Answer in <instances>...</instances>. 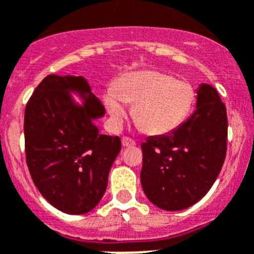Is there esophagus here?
<instances>
[{"instance_id": "1", "label": "esophagus", "mask_w": 254, "mask_h": 254, "mask_svg": "<svg viewBox=\"0 0 254 254\" xmlns=\"http://www.w3.org/2000/svg\"><path fill=\"white\" fill-rule=\"evenodd\" d=\"M122 145L126 146V148H128V146H133L135 145V141L129 137H123L122 139Z\"/></svg>"}]
</instances>
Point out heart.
Returning <instances> with one entry per match:
<instances>
[{"label": "heart", "mask_w": 254, "mask_h": 254, "mask_svg": "<svg viewBox=\"0 0 254 254\" xmlns=\"http://www.w3.org/2000/svg\"><path fill=\"white\" fill-rule=\"evenodd\" d=\"M123 102L133 104L132 118L148 135H165L187 119L196 91L187 81L158 71H136L119 77L105 94V105L115 126L127 115Z\"/></svg>", "instance_id": "1"}]
</instances>
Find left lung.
<instances>
[{"label":"left lung","instance_id":"8db88e82","mask_svg":"<svg viewBox=\"0 0 254 254\" xmlns=\"http://www.w3.org/2000/svg\"><path fill=\"white\" fill-rule=\"evenodd\" d=\"M227 113L215 88L201 84L196 110L167 135L141 144L144 193L163 210H183L209 192L227 152Z\"/></svg>","mask_w":254,"mask_h":254}]
</instances>
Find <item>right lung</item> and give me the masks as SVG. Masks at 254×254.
<instances>
[{
    "label": "right lung",
    "mask_w": 254,
    "mask_h": 254,
    "mask_svg": "<svg viewBox=\"0 0 254 254\" xmlns=\"http://www.w3.org/2000/svg\"><path fill=\"white\" fill-rule=\"evenodd\" d=\"M86 100L77 107L69 91ZM105 108L83 76L48 75L24 112L26 161L43 197L67 214H85L104 196L110 167L121 152L118 136L100 135L93 119Z\"/></svg>",
    "instance_id": "obj_1"
}]
</instances>
